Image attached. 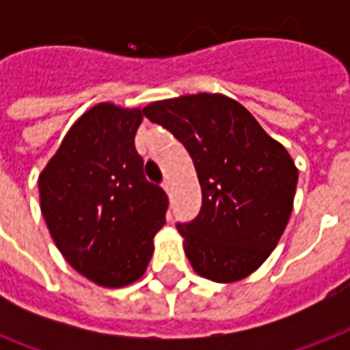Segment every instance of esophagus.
<instances>
[{"label": "esophagus", "instance_id": "esophagus-1", "mask_svg": "<svg viewBox=\"0 0 350 350\" xmlns=\"http://www.w3.org/2000/svg\"><path fill=\"white\" fill-rule=\"evenodd\" d=\"M161 187H163V189L167 192H170V180H169V178H165L163 183H161Z\"/></svg>", "mask_w": 350, "mask_h": 350}]
</instances>
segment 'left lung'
Returning a JSON list of instances; mask_svg holds the SVG:
<instances>
[{
	"instance_id": "obj_1",
	"label": "left lung",
	"mask_w": 350,
	"mask_h": 350,
	"mask_svg": "<svg viewBox=\"0 0 350 350\" xmlns=\"http://www.w3.org/2000/svg\"><path fill=\"white\" fill-rule=\"evenodd\" d=\"M143 114L172 132L196 167L202 208L176 225L192 269L218 283L249 276L274 250L293 213V158L227 96H180L150 103Z\"/></svg>"
}]
</instances>
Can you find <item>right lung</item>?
Listing matches in <instances>:
<instances>
[{
  "label": "right lung",
  "instance_id": "add662e5",
  "mask_svg": "<svg viewBox=\"0 0 350 350\" xmlns=\"http://www.w3.org/2000/svg\"><path fill=\"white\" fill-rule=\"evenodd\" d=\"M139 109L100 103L63 137L40 174L41 213L70 265L101 287L143 276L169 198L145 178L134 136Z\"/></svg>",
  "mask_w": 350,
  "mask_h": 350
}]
</instances>
